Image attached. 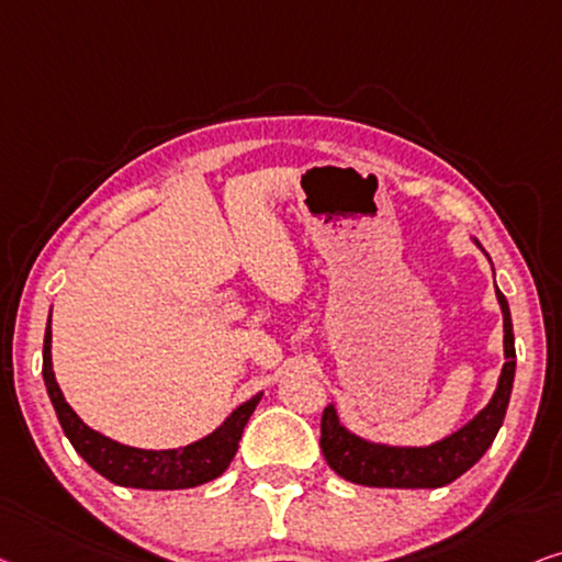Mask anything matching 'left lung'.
I'll return each mask as SVG.
<instances>
[{
	"label": "left lung",
	"instance_id": "obj_1",
	"mask_svg": "<svg viewBox=\"0 0 562 562\" xmlns=\"http://www.w3.org/2000/svg\"><path fill=\"white\" fill-rule=\"evenodd\" d=\"M474 245L482 249L480 241ZM497 303L505 323V366H502L497 389L490 404L441 441L429 447H391V443L368 441L358 434L348 431L340 424L335 406L328 404L321 418V449L325 462L342 480L363 484V487H396V490H434L454 482L467 469H472L484 451L492 447L502 422H505L509 393L515 381V333L509 305L499 288Z\"/></svg>",
	"mask_w": 562,
	"mask_h": 562
}]
</instances>
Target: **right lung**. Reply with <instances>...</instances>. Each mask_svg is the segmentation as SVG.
Wrapping results in <instances>:
<instances>
[{"label": "right lung", "mask_w": 562, "mask_h": 562, "mask_svg": "<svg viewBox=\"0 0 562 562\" xmlns=\"http://www.w3.org/2000/svg\"><path fill=\"white\" fill-rule=\"evenodd\" d=\"M49 348H53V325L47 321L45 346H42V379H45L47 396L53 401L57 418H60L65 437L70 439L75 451H78L98 474H103L105 480H111L113 484H121V487L189 490L222 476L234 454H237L241 431H245L249 416H252L259 398H262V393H257V396L245 401V404L234 408V412L224 418L220 429H214L209 437L194 443H187V447L161 451L125 447V443L108 439L100 431L90 429V426L72 412L55 381L53 353H49Z\"/></svg>", "instance_id": "obj_1"}]
</instances>
